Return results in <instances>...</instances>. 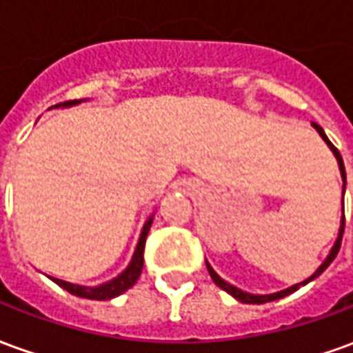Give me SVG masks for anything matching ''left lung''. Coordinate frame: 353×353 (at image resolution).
I'll return each mask as SVG.
<instances>
[{"mask_svg": "<svg viewBox=\"0 0 353 353\" xmlns=\"http://www.w3.org/2000/svg\"><path fill=\"white\" fill-rule=\"evenodd\" d=\"M312 126L318 130V134L321 136V139L325 141L327 147L333 151L334 159H336V162H339V170H341V176H342V196H344V191H346V170H344V162H342V157L341 153H339V149L329 141V138L325 136V132H323V128L319 126V124L312 123ZM342 232H344V202H342V219H341V229H339V236H336V240H334L333 248H331V252H329V255L325 257V261L319 265V268L316 270V272L312 274L310 278H306L304 281H301V283H295V285H291V288L288 289H281V291H278V293H270V295H255V293H248V291H242V289L234 288L232 283H229V281H225L219 276V274L215 272L214 268H212V265L206 261V266H208V272H210V276H212V280L215 281V285L217 288H221L223 291H227L229 295H232L236 301H240V303H245V304H263V303H270V301H278V299H283V296L291 295L293 291H296V289L301 288V285H306V283H310L312 280H316L319 274L325 270L327 266L333 263V259L336 257V253H339V250H341V242H342Z\"/></svg>", "mask_w": 353, "mask_h": 353, "instance_id": "left-lung-1", "label": "left lung"}]
</instances>
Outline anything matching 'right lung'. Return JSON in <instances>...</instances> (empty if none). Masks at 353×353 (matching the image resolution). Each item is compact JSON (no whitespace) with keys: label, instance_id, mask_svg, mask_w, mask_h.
<instances>
[{"label":"right lung","instance_id":"1","mask_svg":"<svg viewBox=\"0 0 353 353\" xmlns=\"http://www.w3.org/2000/svg\"><path fill=\"white\" fill-rule=\"evenodd\" d=\"M83 100H73L65 101V103H58L54 108H70V105H77ZM151 223H153V215L149 217L141 229V234H139L138 245L134 250V255H132V261L128 263V266L124 268L123 272L119 274L113 280L105 281V283H100L96 288H87V285H77V283H70V281L58 280V278H50V280L58 283L60 288L70 291L72 295L83 296V299H90V301H109V299H115V296L123 295L126 289H130L136 281H138L139 274H141V268H143V250H145V238L149 234V229H151Z\"/></svg>","mask_w":353,"mask_h":353}]
</instances>
